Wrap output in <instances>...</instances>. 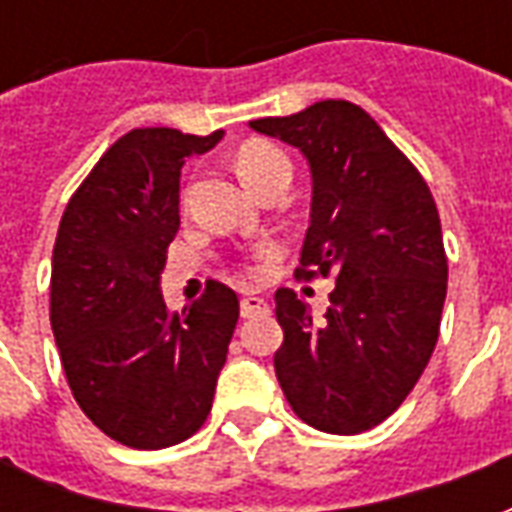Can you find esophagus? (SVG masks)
Returning a JSON list of instances; mask_svg holds the SVG:
<instances>
[{"mask_svg": "<svg viewBox=\"0 0 512 512\" xmlns=\"http://www.w3.org/2000/svg\"><path fill=\"white\" fill-rule=\"evenodd\" d=\"M260 312H268L266 299H260V296H244V299H241V315H244V318H255Z\"/></svg>", "mask_w": 512, "mask_h": 512, "instance_id": "34e87169", "label": "esophagus"}]
</instances>
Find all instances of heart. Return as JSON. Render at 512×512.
<instances>
[{
  "instance_id": "b5f03b06",
  "label": "heart",
  "mask_w": 512,
  "mask_h": 512,
  "mask_svg": "<svg viewBox=\"0 0 512 512\" xmlns=\"http://www.w3.org/2000/svg\"><path fill=\"white\" fill-rule=\"evenodd\" d=\"M285 164H288L285 153L271 145V142H263V139L246 142L238 150V156H235V169H238V175H241V180L249 189H255L268 172H274L277 167H285ZM263 252H268V249H263Z\"/></svg>"
}]
</instances>
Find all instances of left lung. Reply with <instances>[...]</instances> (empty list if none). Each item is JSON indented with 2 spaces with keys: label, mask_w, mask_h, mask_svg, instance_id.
I'll use <instances>...</instances> for the list:
<instances>
[{
  "label": "left lung",
  "mask_w": 512,
  "mask_h": 512,
  "mask_svg": "<svg viewBox=\"0 0 512 512\" xmlns=\"http://www.w3.org/2000/svg\"><path fill=\"white\" fill-rule=\"evenodd\" d=\"M249 126L299 147L312 172L304 279L334 277L329 310L279 288L274 354L290 408L312 428L354 436L406 400L439 340L447 255L428 183L362 106L318 101Z\"/></svg>",
  "instance_id": "8db88e82"
}]
</instances>
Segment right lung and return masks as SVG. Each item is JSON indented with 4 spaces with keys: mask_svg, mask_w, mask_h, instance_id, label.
<instances>
[{
    "mask_svg": "<svg viewBox=\"0 0 512 512\" xmlns=\"http://www.w3.org/2000/svg\"><path fill=\"white\" fill-rule=\"evenodd\" d=\"M222 136L128 131L57 230L51 332L62 370L95 428L134 450L172 447L202 428L238 323V296L222 282L180 315L158 288L180 227V167Z\"/></svg>",
    "mask_w": 512,
    "mask_h": 512,
    "instance_id": "1",
    "label": "right lung"
}]
</instances>
